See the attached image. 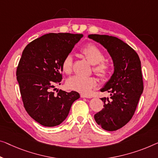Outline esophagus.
I'll use <instances>...</instances> for the list:
<instances>
[{
    "instance_id": "1",
    "label": "esophagus",
    "mask_w": 158,
    "mask_h": 158,
    "mask_svg": "<svg viewBox=\"0 0 158 158\" xmlns=\"http://www.w3.org/2000/svg\"><path fill=\"white\" fill-rule=\"evenodd\" d=\"M81 98H91V97L89 96H87V95H84V94H81Z\"/></svg>"
}]
</instances>
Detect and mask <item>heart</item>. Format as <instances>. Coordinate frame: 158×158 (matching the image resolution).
I'll use <instances>...</instances> for the list:
<instances>
[{
    "instance_id": "b5f03b06",
    "label": "heart",
    "mask_w": 158,
    "mask_h": 158,
    "mask_svg": "<svg viewBox=\"0 0 158 158\" xmlns=\"http://www.w3.org/2000/svg\"><path fill=\"white\" fill-rule=\"evenodd\" d=\"M81 53L91 64L94 65V71L101 77H105L109 73V67L103 62L105 59L104 54L101 49L93 44H89L81 49ZM62 70L65 74H70L72 69V56L67 55L63 59ZM96 79L93 77H83L75 75L69 77L67 81V85L72 90L81 94H88L93 87L96 85Z\"/></svg>"
}]
</instances>
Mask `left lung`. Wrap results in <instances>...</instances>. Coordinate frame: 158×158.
Wrapping results in <instances>:
<instances>
[{
    "mask_svg": "<svg viewBox=\"0 0 158 158\" xmlns=\"http://www.w3.org/2000/svg\"><path fill=\"white\" fill-rule=\"evenodd\" d=\"M88 37L106 49L114 72L100 89L110 97L101 98L103 109L94 115L98 125L108 131L122 128L133 117L143 91L141 63L134 49L121 40L106 35H89Z\"/></svg>",
    "mask_w": 158,
    "mask_h": 158,
    "instance_id": "8db88e82",
    "label": "left lung"
}]
</instances>
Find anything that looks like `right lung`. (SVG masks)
I'll use <instances>...</instances> for the list:
<instances>
[{"label": "right lung", "mask_w": 158, "mask_h": 158, "mask_svg": "<svg viewBox=\"0 0 158 158\" xmlns=\"http://www.w3.org/2000/svg\"><path fill=\"white\" fill-rule=\"evenodd\" d=\"M84 35L49 33L32 41L23 50L16 72L20 94L27 114L47 127L62 123L78 92L52 91L62 79V62Z\"/></svg>", "instance_id": "obj_1"}]
</instances>
